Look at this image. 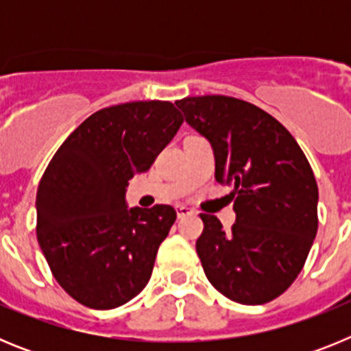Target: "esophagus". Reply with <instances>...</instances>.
Returning <instances> with one entry per match:
<instances>
[{
	"label": "esophagus",
	"mask_w": 351,
	"mask_h": 351,
	"mask_svg": "<svg viewBox=\"0 0 351 351\" xmlns=\"http://www.w3.org/2000/svg\"><path fill=\"white\" fill-rule=\"evenodd\" d=\"M176 210H178L179 218H186V216H190V214L193 213L188 206H176Z\"/></svg>",
	"instance_id": "esophagus-1"
}]
</instances>
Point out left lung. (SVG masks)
Wrapping results in <instances>:
<instances>
[{
	"mask_svg": "<svg viewBox=\"0 0 351 351\" xmlns=\"http://www.w3.org/2000/svg\"><path fill=\"white\" fill-rule=\"evenodd\" d=\"M176 105L209 141L216 181L234 186L232 230L200 214L197 253L207 280L247 306L280 297L302 271L318 230V186L308 158L280 121L253 104L209 95Z\"/></svg>",
	"mask_w": 351,
	"mask_h": 351,
	"instance_id": "left-lung-1",
	"label": "left lung"
}]
</instances>
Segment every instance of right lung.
Segmentation results:
<instances>
[{
    "instance_id": "right-lung-1",
    "label": "right lung",
    "mask_w": 351,
    "mask_h": 351,
    "mask_svg": "<svg viewBox=\"0 0 351 351\" xmlns=\"http://www.w3.org/2000/svg\"><path fill=\"white\" fill-rule=\"evenodd\" d=\"M182 125L170 101L101 108L71 133L36 191V237L56 281L93 309L138 295L176 221L172 206H126V188Z\"/></svg>"
}]
</instances>
